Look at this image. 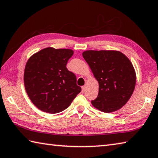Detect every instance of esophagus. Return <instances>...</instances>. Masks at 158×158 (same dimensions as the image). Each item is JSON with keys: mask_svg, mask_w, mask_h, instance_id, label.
Returning <instances> with one entry per match:
<instances>
[{"mask_svg": "<svg viewBox=\"0 0 158 158\" xmlns=\"http://www.w3.org/2000/svg\"><path fill=\"white\" fill-rule=\"evenodd\" d=\"M81 88H82V90H81V92H82L83 93H84V92H85V85H84V86H82V87H81Z\"/></svg>", "mask_w": 158, "mask_h": 158, "instance_id": "1", "label": "esophagus"}]
</instances>
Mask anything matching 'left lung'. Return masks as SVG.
Returning <instances> with one entry per match:
<instances>
[{"label":"left lung","mask_w":158,"mask_h":158,"mask_svg":"<svg viewBox=\"0 0 158 158\" xmlns=\"http://www.w3.org/2000/svg\"><path fill=\"white\" fill-rule=\"evenodd\" d=\"M83 57L99 83V93L91 103L104 113L127 104L135 90L136 73L128 57L117 50H86Z\"/></svg>","instance_id":"left-lung-1"}]
</instances>
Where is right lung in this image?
I'll list each match as a JSON object with an SVG mask.
<instances>
[{
	"label": "right lung",
	"mask_w": 158,
	"mask_h": 158,
	"mask_svg": "<svg viewBox=\"0 0 158 158\" xmlns=\"http://www.w3.org/2000/svg\"><path fill=\"white\" fill-rule=\"evenodd\" d=\"M73 54L70 49L48 47L28 59L24 85L29 98L39 110L51 114L64 110L81 91L76 76L66 68Z\"/></svg>",
	"instance_id": "right-lung-1"
}]
</instances>
